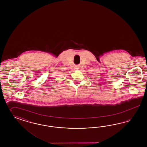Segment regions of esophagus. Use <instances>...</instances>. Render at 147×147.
<instances>
[{
  "label": "esophagus",
  "instance_id": "1",
  "mask_svg": "<svg viewBox=\"0 0 147 147\" xmlns=\"http://www.w3.org/2000/svg\"><path fill=\"white\" fill-rule=\"evenodd\" d=\"M79 67H78V66H76V69H78L79 68H78Z\"/></svg>",
  "mask_w": 147,
  "mask_h": 147
}]
</instances>
